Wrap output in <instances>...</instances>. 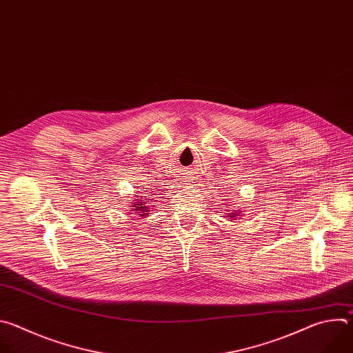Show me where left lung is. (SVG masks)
Wrapping results in <instances>:
<instances>
[{
  "instance_id": "left-lung-1",
  "label": "left lung",
  "mask_w": 353,
  "mask_h": 353,
  "mask_svg": "<svg viewBox=\"0 0 353 353\" xmlns=\"http://www.w3.org/2000/svg\"><path fill=\"white\" fill-rule=\"evenodd\" d=\"M243 212H244L243 210H237V208H234V210L232 211V214H228V218H229V219H232V221H234L236 218H240V216H243V215H241Z\"/></svg>"
}]
</instances>
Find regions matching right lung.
Here are the masks:
<instances>
[{"mask_svg":"<svg viewBox=\"0 0 353 353\" xmlns=\"http://www.w3.org/2000/svg\"><path fill=\"white\" fill-rule=\"evenodd\" d=\"M138 196H141V195H138ZM127 201H130V199H127ZM130 207H131V210H128V211L135 212V214L139 215L141 218L148 216V215H149V211L152 210V207H150V201H146V199H137V201H132V203L130 204Z\"/></svg>","mask_w":353,"mask_h":353,"instance_id":"add662e5","label":"right lung"}]
</instances>
